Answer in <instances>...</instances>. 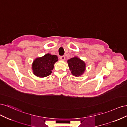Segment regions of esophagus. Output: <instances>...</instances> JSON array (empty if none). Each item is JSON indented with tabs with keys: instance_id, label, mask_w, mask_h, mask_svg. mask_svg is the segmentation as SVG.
Segmentation results:
<instances>
[{
	"instance_id": "34e87169",
	"label": "esophagus",
	"mask_w": 127,
	"mask_h": 127,
	"mask_svg": "<svg viewBox=\"0 0 127 127\" xmlns=\"http://www.w3.org/2000/svg\"><path fill=\"white\" fill-rule=\"evenodd\" d=\"M60 59L61 60H64L65 59V57L64 56H61L60 57Z\"/></svg>"
}]
</instances>
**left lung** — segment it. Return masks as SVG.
<instances>
[{"mask_svg":"<svg viewBox=\"0 0 127 127\" xmlns=\"http://www.w3.org/2000/svg\"><path fill=\"white\" fill-rule=\"evenodd\" d=\"M68 67L71 74L76 77L82 76L86 70L85 63L79 58L75 56L67 60Z\"/></svg>","mask_w":127,"mask_h":127,"instance_id":"8db88e82","label":"left lung"}]
</instances>
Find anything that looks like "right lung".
I'll return each mask as SVG.
<instances>
[{"instance_id": "1", "label": "right lung", "mask_w": 127, "mask_h": 127, "mask_svg": "<svg viewBox=\"0 0 127 127\" xmlns=\"http://www.w3.org/2000/svg\"><path fill=\"white\" fill-rule=\"evenodd\" d=\"M58 61L56 55L47 53L34 60L32 65L33 73L39 77H45L51 75L55 64Z\"/></svg>"}]
</instances>
